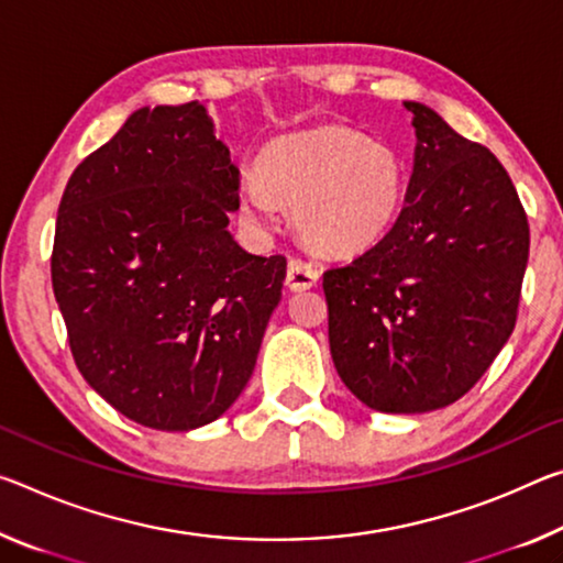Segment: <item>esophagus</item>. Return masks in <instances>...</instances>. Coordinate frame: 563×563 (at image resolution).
<instances>
[{
  "mask_svg": "<svg viewBox=\"0 0 563 563\" xmlns=\"http://www.w3.org/2000/svg\"><path fill=\"white\" fill-rule=\"evenodd\" d=\"M318 278H320V273L313 263L300 261V257H292V261L288 263V273H285V285H288L290 290H308V288H313Z\"/></svg>",
  "mask_w": 563,
  "mask_h": 563,
  "instance_id": "34e87169",
  "label": "esophagus"
}]
</instances>
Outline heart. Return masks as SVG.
Segmentation results:
<instances>
[{"label": "heart", "instance_id": "b5f03b06", "mask_svg": "<svg viewBox=\"0 0 563 563\" xmlns=\"http://www.w3.org/2000/svg\"><path fill=\"white\" fill-rule=\"evenodd\" d=\"M406 200L404 155L343 124L273 140L255 175L238 185V212L247 228L267 233L278 222V202L290 205L302 243L328 257L376 247L404 216Z\"/></svg>", "mask_w": 563, "mask_h": 563}]
</instances>
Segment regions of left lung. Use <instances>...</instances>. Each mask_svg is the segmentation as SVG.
<instances>
[{"mask_svg": "<svg viewBox=\"0 0 563 563\" xmlns=\"http://www.w3.org/2000/svg\"><path fill=\"white\" fill-rule=\"evenodd\" d=\"M406 210L323 275L328 341L347 390L380 413H428L476 386L516 325L529 222L504 165L423 102Z\"/></svg>", "mask_w": 563, "mask_h": 563, "instance_id": "left-lung-1", "label": "left lung"}]
</instances>
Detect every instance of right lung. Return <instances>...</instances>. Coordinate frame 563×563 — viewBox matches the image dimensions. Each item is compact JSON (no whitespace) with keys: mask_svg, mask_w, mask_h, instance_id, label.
Segmentation results:
<instances>
[{"mask_svg":"<svg viewBox=\"0 0 563 563\" xmlns=\"http://www.w3.org/2000/svg\"><path fill=\"white\" fill-rule=\"evenodd\" d=\"M238 167L205 102L140 107L69 177L52 288L85 380L130 421L192 431L253 376L283 255L228 230Z\"/></svg>","mask_w":563,"mask_h":563,"instance_id":"add662e5","label":"right lung"}]
</instances>
